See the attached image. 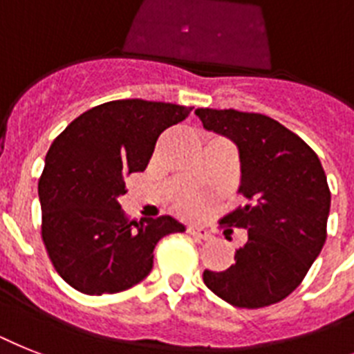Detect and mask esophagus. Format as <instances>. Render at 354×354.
I'll list each match as a JSON object with an SVG mask.
<instances>
[{
	"instance_id": "34e87169",
	"label": "esophagus",
	"mask_w": 354,
	"mask_h": 354,
	"mask_svg": "<svg viewBox=\"0 0 354 354\" xmlns=\"http://www.w3.org/2000/svg\"><path fill=\"white\" fill-rule=\"evenodd\" d=\"M187 232L191 234L192 238H196V240H209L211 238V232L203 229V227H189Z\"/></svg>"
}]
</instances>
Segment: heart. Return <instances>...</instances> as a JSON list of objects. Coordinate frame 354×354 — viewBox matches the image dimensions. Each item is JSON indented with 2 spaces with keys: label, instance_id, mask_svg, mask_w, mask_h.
Returning <instances> with one entry per match:
<instances>
[{
  "label": "heart",
  "instance_id": "1",
  "mask_svg": "<svg viewBox=\"0 0 354 354\" xmlns=\"http://www.w3.org/2000/svg\"><path fill=\"white\" fill-rule=\"evenodd\" d=\"M183 207H185L187 211H189V209H194V203H192V202H185V203H183Z\"/></svg>",
  "mask_w": 354,
  "mask_h": 354
}]
</instances>
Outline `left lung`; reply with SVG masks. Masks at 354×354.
I'll return each mask as SVG.
<instances>
[{"mask_svg": "<svg viewBox=\"0 0 354 354\" xmlns=\"http://www.w3.org/2000/svg\"><path fill=\"white\" fill-rule=\"evenodd\" d=\"M205 131L236 143L238 192L247 203L222 223L247 229V242L225 271H203L216 297L257 309L283 300L301 283L326 243L331 192L317 152L257 112L196 109Z\"/></svg>", "mask_w": 354, "mask_h": 354, "instance_id": "left-lung-1", "label": "left lung"}]
</instances>
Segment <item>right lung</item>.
<instances>
[{"label":"right lung","mask_w":354,"mask_h":354,"mask_svg":"<svg viewBox=\"0 0 354 354\" xmlns=\"http://www.w3.org/2000/svg\"><path fill=\"white\" fill-rule=\"evenodd\" d=\"M192 107L116 100L77 116L48 149L37 183L41 236L59 277L85 295L125 291L147 278L154 247L185 225L172 216L129 222L125 180L142 172L158 136Z\"/></svg>","instance_id":"add662e5"}]
</instances>
